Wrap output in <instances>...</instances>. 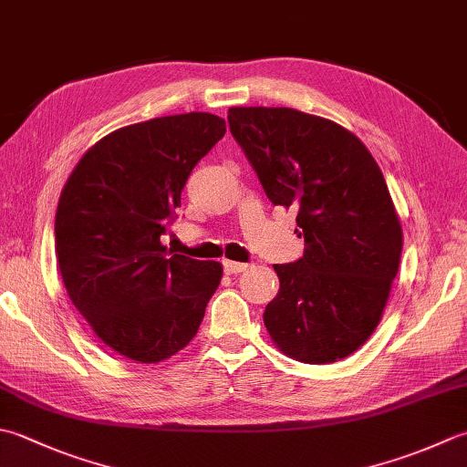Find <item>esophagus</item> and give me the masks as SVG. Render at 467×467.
<instances>
[{"mask_svg":"<svg viewBox=\"0 0 467 467\" xmlns=\"http://www.w3.org/2000/svg\"><path fill=\"white\" fill-rule=\"evenodd\" d=\"M223 267H224V273H228V275H236V273H243L246 267H249V265L236 263V261H224Z\"/></svg>","mask_w":467,"mask_h":467,"instance_id":"esophagus-1","label":"esophagus"}]
</instances>
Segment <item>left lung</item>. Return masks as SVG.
Returning a JSON list of instances; mask_svg holds the SVG:
<instances>
[{
    "label": "left lung",
    "instance_id": "obj_1",
    "mask_svg": "<svg viewBox=\"0 0 467 467\" xmlns=\"http://www.w3.org/2000/svg\"><path fill=\"white\" fill-rule=\"evenodd\" d=\"M228 125L271 202L297 210L306 241L304 257L273 265L271 340L306 364L346 358L377 330L403 251L379 163L342 125L296 109L231 107Z\"/></svg>",
    "mask_w": 467,
    "mask_h": 467
}]
</instances>
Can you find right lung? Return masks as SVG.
<instances>
[{
	"instance_id": "add662e5",
	"label": "right lung",
	"mask_w": 467,
	"mask_h": 467,
	"mask_svg": "<svg viewBox=\"0 0 467 467\" xmlns=\"http://www.w3.org/2000/svg\"><path fill=\"white\" fill-rule=\"evenodd\" d=\"M226 133L224 119L184 113L105 135L62 188L57 259L90 330L125 358L155 364L186 348L223 265L161 244L190 171Z\"/></svg>"
}]
</instances>
